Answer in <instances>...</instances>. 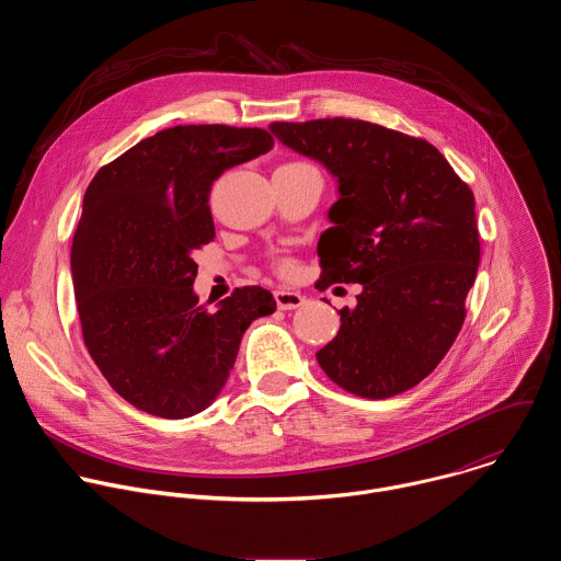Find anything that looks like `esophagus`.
<instances>
[{"mask_svg":"<svg viewBox=\"0 0 561 561\" xmlns=\"http://www.w3.org/2000/svg\"><path fill=\"white\" fill-rule=\"evenodd\" d=\"M275 301L282 310H295L299 306L306 304V297L301 293H295V290H288V288H279L275 290Z\"/></svg>","mask_w":561,"mask_h":561,"instance_id":"esophagus-1","label":"esophagus"}]
</instances>
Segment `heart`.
<instances>
[{
  "label": "heart",
  "mask_w": 561,
  "mask_h": 561,
  "mask_svg": "<svg viewBox=\"0 0 561 561\" xmlns=\"http://www.w3.org/2000/svg\"><path fill=\"white\" fill-rule=\"evenodd\" d=\"M293 164H301V162H293ZM277 271L284 275H293L295 273V264L290 260H279L277 262Z\"/></svg>",
  "instance_id": "1"
}]
</instances>
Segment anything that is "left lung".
Masks as SVG:
<instances>
[{"label": "left lung", "mask_w": 561, "mask_h": 561, "mask_svg": "<svg viewBox=\"0 0 561 561\" xmlns=\"http://www.w3.org/2000/svg\"><path fill=\"white\" fill-rule=\"evenodd\" d=\"M288 148L340 182L333 226L317 244L314 288L362 284L357 306L317 353L344 390L386 399L417 386L444 359L466 319L477 277L474 197L426 139L379 124L329 117L273 122Z\"/></svg>", "instance_id": "obj_1"}]
</instances>
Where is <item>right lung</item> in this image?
Wrapping results in <instances>:
<instances>
[{"instance_id": "right-lung-1", "label": "right lung", "mask_w": 561, "mask_h": 561, "mask_svg": "<svg viewBox=\"0 0 561 561\" xmlns=\"http://www.w3.org/2000/svg\"><path fill=\"white\" fill-rule=\"evenodd\" d=\"M273 144L264 128L173 126L102 167L87 188L70 249L84 344L111 388L148 415L204 411L247 329L277 306L262 286L234 288L217 312L193 293V257L215 239L213 182Z\"/></svg>"}]
</instances>
